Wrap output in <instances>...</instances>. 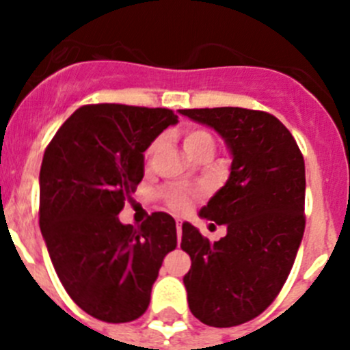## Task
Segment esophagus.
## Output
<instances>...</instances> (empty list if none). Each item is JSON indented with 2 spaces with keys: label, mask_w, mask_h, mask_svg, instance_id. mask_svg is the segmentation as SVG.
<instances>
[{
  "label": "esophagus",
  "mask_w": 350,
  "mask_h": 350,
  "mask_svg": "<svg viewBox=\"0 0 350 350\" xmlns=\"http://www.w3.org/2000/svg\"><path fill=\"white\" fill-rule=\"evenodd\" d=\"M180 237H182V222L177 221V238H178V242H180Z\"/></svg>",
  "instance_id": "esophagus-1"
}]
</instances>
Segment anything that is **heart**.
Wrapping results in <instances>:
<instances>
[{"instance_id":"1","label":"heart","mask_w":350,"mask_h":350,"mask_svg":"<svg viewBox=\"0 0 350 350\" xmlns=\"http://www.w3.org/2000/svg\"><path fill=\"white\" fill-rule=\"evenodd\" d=\"M157 145H159V140L152 142V145L147 148V157H150L154 152H156ZM206 147L213 148V137L206 131V129L193 128L185 133L184 148H185V152L189 154V156H194V154L200 152L202 148H206ZM163 196H165V202L170 208L182 213V212H187V210L194 205V202H196V198H198V191L191 189V187H187V185L177 184V185H170V187H166Z\"/></svg>"}]
</instances>
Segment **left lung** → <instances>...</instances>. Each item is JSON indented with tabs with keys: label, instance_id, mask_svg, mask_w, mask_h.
Here are the masks:
<instances>
[{
	"label": "left lung",
	"instance_id": "8db88e82",
	"mask_svg": "<svg viewBox=\"0 0 350 350\" xmlns=\"http://www.w3.org/2000/svg\"><path fill=\"white\" fill-rule=\"evenodd\" d=\"M180 113L215 129L233 154L230 178L200 212L224 224L226 237L210 243L182 224L189 308L206 326H238L267 310L289 277L305 231V161L289 129L268 112L221 107Z\"/></svg>",
	"mask_w": 350,
	"mask_h": 350
}]
</instances>
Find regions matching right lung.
Returning <instances> with one entry per match:
<instances>
[{
  "label": "right lung",
  "instance_id": "obj_1",
  "mask_svg": "<svg viewBox=\"0 0 350 350\" xmlns=\"http://www.w3.org/2000/svg\"><path fill=\"white\" fill-rule=\"evenodd\" d=\"M175 122L168 108L83 105L43 154L38 215L51 261L70 298L105 323L144 315L177 247L170 213H150L138 228L117 217L144 178V152Z\"/></svg>",
  "mask_w": 350,
  "mask_h": 350
}]
</instances>
